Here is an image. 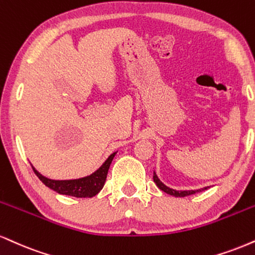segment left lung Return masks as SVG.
I'll return each instance as SVG.
<instances>
[{
	"label": "left lung",
	"instance_id": "8db88e82",
	"mask_svg": "<svg viewBox=\"0 0 255 255\" xmlns=\"http://www.w3.org/2000/svg\"><path fill=\"white\" fill-rule=\"evenodd\" d=\"M153 180H154L155 185H157L158 188L161 190V191L166 192V194L171 195V196H174V197H185V196H190V195L197 194V192L204 191V190H207L208 188H209V186H205V188H202V189H198V190H174V189H171V188H168V186L165 185V184L162 183L160 179H159L157 173H155V172H153Z\"/></svg>",
	"mask_w": 255,
	"mask_h": 255
}]
</instances>
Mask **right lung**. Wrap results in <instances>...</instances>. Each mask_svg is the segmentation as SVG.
I'll return each mask as SVG.
<instances>
[{
    "instance_id": "add662e5",
    "label": "right lung",
    "mask_w": 255,
    "mask_h": 255,
    "mask_svg": "<svg viewBox=\"0 0 255 255\" xmlns=\"http://www.w3.org/2000/svg\"><path fill=\"white\" fill-rule=\"evenodd\" d=\"M116 153H118V151L113 153V154H110L108 159H107V160L101 165V167H98L95 172L89 174L87 177L77 178V179H50V178L42 176L41 173L38 172L33 165L32 167L39 179L41 180L47 188L52 189L53 191L58 192V194L72 196V197L77 198H89L96 196L98 192L103 189L110 164H112Z\"/></svg>"
}]
</instances>
